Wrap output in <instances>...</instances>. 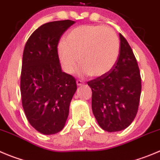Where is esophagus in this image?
<instances>
[{"label":"esophagus","instance_id":"34e87169","mask_svg":"<svg viewBox=\"0 0 160 160\" xmlns=\"http://www.w3.org/2000/svg\"><path fill=\"white\" fill-rule=\"evenodd\" d=\"M76 83H77L78 86H82V85L83 84V82L82 81V80H77V81H76Z\"/></svg>","mask_w":160,"mask_h":160}]
</instances>
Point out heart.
Listing matches in <instances>:
<instances>
[{
  "instance_id": "b5f03b06",
  "label": "heart",
  "mask_w": 160,
  "mask_h": 160,
  "mask_svg": "<svg viewBox=\"0 0 160 160\" xmlns=\"http://www.w3.org/2000/svg\"><path fill=\"white\" fill-rule=\"evenodd\" d=\"M120 42L115 32L100 25H82L70 30L57 48L63 71L71 74L82 65L81 72L99 78L110 72L118 61Z\"/></svg>"
}]
</instances>
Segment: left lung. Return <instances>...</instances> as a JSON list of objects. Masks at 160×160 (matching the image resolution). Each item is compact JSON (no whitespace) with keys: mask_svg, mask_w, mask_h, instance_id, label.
Masks as SVG:
<instances>
[{"mask_svg":"<svg viewBox=\"0 0 160 160\" xmlns=\"http://www.w3.org/2000/svg\"><path fill=\"white\" fill-rule=\"evenodd\" d=\"M120 52L113 69L88 82L92 89V110L104 130L116 132L128 127L138 113L141 78L131 47L121 33Z\"/></svg>","mask_w":160,"mask_h":160,"instance_id":"left-lung-1","label":"left lung"}]
</instances>
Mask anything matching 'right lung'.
I'll return each instance as SVG.
<instances>
[{
  "label": "right lung",
  "mask_w": 160,
  "mask_h": 160,
  "mask_svg": "<svg viewBox=\"0 0 160 160\" xmlns=\"http://www.w3.org/2000/svg\"><path fill=\"white\" fill-rule=\"evenodd\" d=\"M74 21L47 22L33 32L22 55L20 78L22 104L33 128L49 135L63 130L77 89L73 76L63 72L57 46Z\"/></svg>",
  "instance_id": "obj_1"
}]
</instances>
